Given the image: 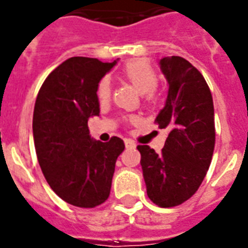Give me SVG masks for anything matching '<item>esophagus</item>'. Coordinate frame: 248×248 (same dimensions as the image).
I'll return each instance as SVG.
<instances>
[{"mask_svg": "<svg viewBox=\"0 0 248 248\" xmlns=\"http://www.w3.org/2000/svg\"><path fill=\"white\" fill-rule=\"evenodd\" d=\"M124 145H126V148H135V147H137V144H135L131 139H126V140H124Z\"/></svg>", "mask_w": 248, "mask_h": 248, "instance_id": "1", "label": "esophagus"}]
</instances>
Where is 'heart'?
Here are the masks:
<instances>
[{"mask_svg":"<svg viewBox=\"0 0 248 248\" xmlns=\"http://www.w3.org/2000/svg\"><path fill=\"white\" fill-rule=\"evenodd\" d=\"M122 74L140 93H144L145 99H154L155 88L157 86V73L149 62L144 60H132L124 65ZM110 92V80L108 77H105L100 80L97 87V96L100 100H107L109 99Z\"/></svg>","mask_w":248,"mask_h":248,"instance_id":"b5f03b06","label":"heart"}]
</instances>
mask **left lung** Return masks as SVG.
I'll list each match as a JSON object with an SVG mask.
<instances>
[{
    "instance_id": "left-lung-1",
    "label": "left lung",
    "mask_w": 248,
    "mask_h": 248,
    "mask_svg": "<svg viewBox=\"0 0 248 248\" xmlns=\"http://www.w3.org/2000/svg\"><path fill=\"white\" fill-rule=\"evenodd\" d=\"M160 67L169 91L155 122L169 135L161 154L149 145H138V151L147 195L158 207L170 208L190 199L207 174L216 140L215 109L205 79L187 60L164 57Z\"/></svg>"
}]
</instances>
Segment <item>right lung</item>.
I'll return each mask as SVG.
<instances>
[{"label":"right lung","instance_id":"1","mask_svg":"<svg viewBox=\"0 0 248 248\" xmlns=\"http://www.w3.org/2000/svg\"><path fill=\"white\" fill-rule=\"evenodd\" d=\"M114 62L71 57L41 86L33 109L36 155L46 182L66 203L94 208L109 198L121 138L92 140L88 118L99 116V82Z\"/></svg>","mask_w":248,"mask_h":248}]
</instances>
